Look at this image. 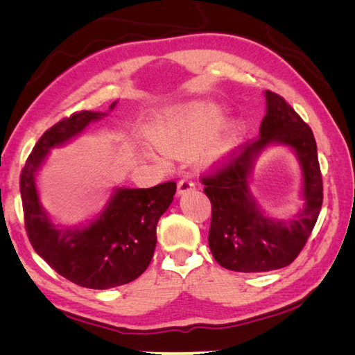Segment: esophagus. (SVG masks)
Listing matches in <instances>:
<instances>
[{
    "label": "esophagus",
    "instance_id": "esophagus-1",
    "mask_svg": "<svg viewBox=\"0 0 355 355\" xmlns=\"http://www.w3.org/2000/svg\"><path fill=\"white\" fill-rule=\"evenodd\" d=\"M195 189V181L191 176H184L181 181L178 182V195H184L189 193L190 190Z\"/></svg>",
    "mask_w": 355,
    "mask_h": 355
}]
</instances>
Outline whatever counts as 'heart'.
<instances>
[{
	"label": "heart",
	"instance_id": "obj_1",
	"mask_svg": "<svg viewBox=\"0 0 355 355\" xmlns=\"http://www.w3.org/2000/svg\"><path fill=\"white\" fill-rule=\"evenodd\" d=\"M221 120V109L212 103H195L170 110L154 128L153 139L166 151L189 153L206 143ZM239 124H231L214 137V146L231 145Z\"/></svg>",
	"mask_w": 355,
	"mask_h": 355
}]
</instances>
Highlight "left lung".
<instances>
[{
    "instance_id": "8db88e82",
    "label": "left lung",
    "mask_w": 355,
    "mask_h": 355,
    "mask_svg": "<svg viewBox=\"0 0 355 355\" xmlns=\"http://www.w3.org/2000/svg\"><path fill=\"white\" fill-rule=\"evenodd\" d=\"M260 135L232 149L200 178L212 204L209 248L223 268L240 272L279 270L300 256L322 206V178L312 129L285 99L266 90ZM271 142L293 147L304 173L306 207L296 220H271L259 212L247 187L255 155Z\"/></svg>"
}]
</instances>
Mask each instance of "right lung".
Masks as SVG:
<instances>
[{
	"label": "right lung",
	"mask_w": 355,
	"mask_h": 355,
	"mask_svg": "<svg viewBox=\"0 0 355 355\" xmlns=\"http://www.w3.org/2000/svg\"><path fill=\"white\" fill-rule=\"evenodd\" d=\"M115 107V103L110 109ZM101 112L80 110L43 132L20 174L24 229L34 251L62 277L85 288L105 290L145 272L157 243V221L176 193V182L151 189H118L98 220L80 229H55L39 202L35 171L49 148L78 135Z\"/></svg>",
	"instance_id": "1"
}]
</instances>
